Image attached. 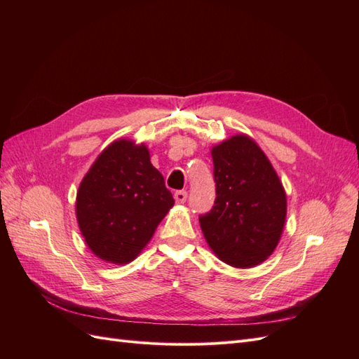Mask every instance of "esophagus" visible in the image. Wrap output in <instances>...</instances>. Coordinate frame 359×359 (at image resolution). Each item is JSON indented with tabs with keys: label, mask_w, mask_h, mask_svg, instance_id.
Wrapping results in <instances>:
<instances>
[{
	"label": "esophagus",
	"mask_w": 359,
	"mask_h": 359,
	"mask_svg": "<svg viewBox=\"0 0 359 359\" xmlns=\"http://www.w3.org/2000/svg\"><path fill=\"white\" fill-rule=\"evenodd\" d=\"M173 198H175V202L184 203L187 201V191L186 190H177L175 193H173Z\"/></svg>",
	"instance_id": "obj_1"
}]
</instances>
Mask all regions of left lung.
<instances>
[{"mask_svg": "<svg viewBox=\"0 0 359 359\" xmlns=\"http://www.w3.org/2000/svg\"><path fill=\"white\" fill-rule=\"evenodd\" d=\"M215 201L199 215L206 243L223 262L255 266L274 252L286 220V194L269 160L238 135L212 148Z\"/></svg>", "mask_w": 359, "mask_h": 359, "instance_id": "1", "label": "left lung"}]
</instances>
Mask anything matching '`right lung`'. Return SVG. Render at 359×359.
<instances>
[{
  "label": "right lung",
  "mask_w": 359,
  "mask_h": 359,
  "mask_svg": "<svg viewBox=\"0 0 359 359\" xmlns=\"http://www.w3.org/2000/svg\"><path fill=\"white\" fill-rule=\"evenodd\" d=\"M173 205L145 145L116 140L82 180L76 215L94 255L112 264L133 260Z\"/></svg>",
  "instance_id": "obj_1"
}]
</instances>
